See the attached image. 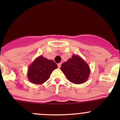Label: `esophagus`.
Here are the masks:
<instances>
[{
    "label": "esophagus",
    "mask_w": 120,
    "mask_h": 120,
    "mask_svg": "<svg viewBox=\"0 0 120 120\" xmlns=\"http://www.w3.org/2000/svg\"><path fill=\"white\" fill-rule=\"evenodd\" d=\"M61 63H60L57 64V66H58V68H60V67H61Z\"/></svg>",
    "instance_id": "esophagus-1"
}]
</instances>
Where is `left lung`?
I'll use <instances>...</instances> for the list:
<instances>
[{"label":"left lung","instance_id":"left-lung-1","mask_svg":"<svg viewBox=\"0 0 120 120\" xmlns=\"http://www.w3.org/2000/svg\"><path fill=\"white\" fill-rule=\"evenodd\" d=\"M60 69L67 79L75 84L85 82L90 74V69L86 63L75 54L68 61L63 63Z\"/></svg>","mask_w":120,"mask_h":120}]
</instances>
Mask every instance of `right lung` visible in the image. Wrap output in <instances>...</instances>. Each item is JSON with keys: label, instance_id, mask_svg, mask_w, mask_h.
I'll list each match as a JSON object with an SVG mask.
<instances>
[{"label": "right lung", "instance_id": "right-lung-1", "mask_svg": "<svg viewBox=\"0 0 120 120\" xmlns=\"http://www.w3.org/2000/svg\"><path fill=\"white\" fill-rule=\"evenodd\" d=\"M57 68V65L53 61L41 56L38 57L28 70V77L31 82L41 84L49 79L53 70Z\"/></svg>", "mask_w": 120, "mask_h": 120}]
</instances>
